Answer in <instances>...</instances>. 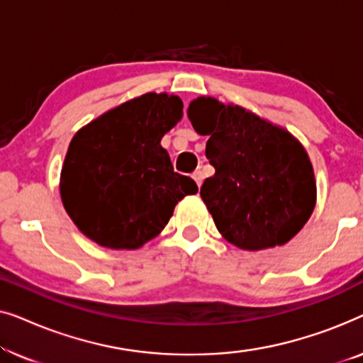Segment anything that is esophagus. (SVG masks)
Instances as JSON below:
<instances>
[{
	"instance_id": "1",
	"label": "esophagus",
	"mask_w": 363,
	"mask_h": 363,
	"mask_svg": "<svg viewBox=\"0 0 363 363\" xmlns=\"http://www.w3.org/2000/svg\"><path fill=\"white\" fill-rule=\"evenodd\" d=\"M193 180L196 182L198 188H200L203 185V172L201 170H196L195 173H193Z\"/></svg>"
}]
</instances>
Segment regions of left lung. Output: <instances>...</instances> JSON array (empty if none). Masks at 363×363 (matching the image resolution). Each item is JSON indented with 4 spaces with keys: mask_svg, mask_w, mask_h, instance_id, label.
<instances>
[{
    "mask_svg": "<svg viewBox=\"0 0 363 363\" xmlns=\"http://www.w3.org/2000/svg\"><path fill=\"white\" fill-rule=\"evenodd\" d=\"M188 118L208 135L206 158L215 175L200 195L221 236L245 251L291 241L317 200L314 168L302 143L286 128L215 97L191 101Z\"/></svg>",
    "mask_w": 363,
    "mask_h": 363,
    "instance_id": "1",
    "label": "left lung"
}]
</instances>
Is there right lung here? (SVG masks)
Instances as JSON below:
<instances>
[{"label": "right lung", "instance_id": "1", "mask_svg": "<svg viewBox=\"0 0 363 363\" xmlns=\"http://www.w3.org/2000/svg\"><path fill=\"white\" fill-rule=\"evenodd\" d=\"M183 116V102L148 92L121 104L76 132L59 191L82 235L111 250H138L162 233L177 203L196 183L173 172L160 145Z\"/></svg>", "mask_w": 363, "mask_h": 363}]
</instances>
